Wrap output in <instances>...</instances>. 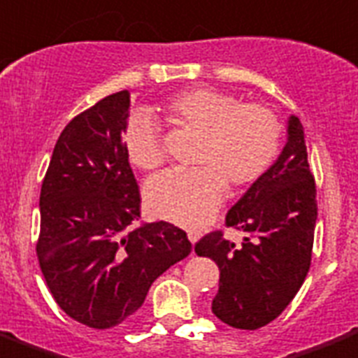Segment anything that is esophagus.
<instances>
[{
	"mask_svg": "<svg viewBox=\"0 0 358 358\" xmlns=\"http://www.w3.org/2000/svg\"><path fill=\"white\" fill-rule=\"evenodd\" d=\"M199 237H201V231H198V229H189L188 231V239H189V243H192V245H194V243H198Z\"/></svg>",
	"mask_w": 358,
	"mask_h": 358,
	"instance_id": "obj_1",
	"label": "esophagus"
}]
</instances>
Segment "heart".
<instances>
[{
    "label": "heart",
    "instance_id": "heart-1",
    "mask_svg": "<svg viewBox=\"0 0 358 358\" xmlns=\"http://www.w3.org/2000/svg\"><path fill=\"white\" fill-rule=\"evenodd\" d=\"M164 115L180 131L199 138L192 162L196 169L170 170L147 184V206L160 220L176 225H201L220 208L229 186H252L278 160L284 125L268 106L243 103L239 97L189 87L164 103ZM127 159L141 170L164 164L166 152L155 117L135 111L123 131Z\"/></svg>",
    "mask_w": 358,
    "mask_h": 358
}]
</instances>
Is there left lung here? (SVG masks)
<instances>
[{"label":"left lung","mask_w":358,"mask_h":358,"mask_svg":"<svg viewBox=\"0 0 358 358\" xmlns=\"http://www.w3.org/2000/svg\"><path fill=\"white\" fill-rule=\"evenodd\" d=\"M317 220L315 180L308 164L300 119L288 121L280 157L227 211L225 225L247 231L239 247L211 231L196 243L199 257L220 266L211 310L237 329H259L294 300L312 264Z\"/></svg>","instance_id":"obj_1"}]
</instances>
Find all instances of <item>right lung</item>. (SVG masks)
I'll return each mask as SVG.
<instances>
[{
  "instance_id": "obj_1",
  "label": "right lung",
  "mask_w": 358,
  "mask_h": 358,
  "mask_svg": "<svg viewBox=\"0 0 358 358\" xmlns=\"http://www.w3.org/2000/svg\"><path fill=\"white\" fill-rule=\"evenodd\" d=\"M127 90L99 99L60 133L41 188L36 257L68 317L109 329L137 312L150 284L186 259V231L166 221L135 225L141 194L123 131Z\"/></svg>"
}]
</instances>
